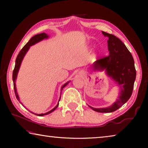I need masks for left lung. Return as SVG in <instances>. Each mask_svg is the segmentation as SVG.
Returning <instances> with one entry per match:
<instances>
[{"label":"left lung","mask_w":148,"mask_h":148,"mask_svg":"<svg viewBox=\"0 0 148 148\" xmlns=\"http://www.w3.org/2000/svg\"><path fill=\"white\" fill-rule=\"evenodd\" d=\"M108 37V49L110 54L99 58L93 64L94 70H105L121 88L119 99L107 108H95L89 106L93 110L100 113L113 112L125 104L131 97L136 77L134 61L127 48L118 38L111 34L102 32Z\"/></svg>","instance_id":"left-lung-1"}]
</instances>
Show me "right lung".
I'll return each mask as SVG.
<instances>
[{
	"label": "right lung",
	"instance_id": "add662e5",
	"mask_svg": "<svg viewBox=\"0 0 148 148\" xmlns=\"http://www.w3.org/2000/svg\"><path fill=\"white\" fill-rule=\"evenodd\" d=\"M49 38V35H47V34H46L45 33H40V34H38V35H36L35 36H34L33 37H32V38H31L29 42H27L25 46L23 47V49H21V50L19 51V53L18 54V57H17L16 59V64H15V67H14V71H13V73H12V80H13V84H14V92H15V95H16V98L18 99V100H19V96L18 95V92H17V90H16V83H15V81H16V79L17 78V75H18V71H19V67H20V66L21 64V62L23 59L24 57H25V54L26 53V52L27 51V50H29V47L32 46V45H35V43H38L40 42V41L43 40V39H47ZM69 82H66V84H64L62 86L61 88V91L62 90V89L66 86H67V84L69 83ZM60 99H60H59V101ZM22 104V103H21ZM58 106V104L57 105V106L55 107L54 108H53L51 110L48 112L45 113H42V114H36V113H33V114H35L36 115H38V116H43V115H47V114H49V113H50L51 112H53L55 110H56Z\"/></svg>",
	"mask_w": 148,
	"mask_h": 148
}]
</instances>
